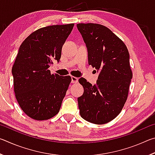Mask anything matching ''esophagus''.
Here are the masks:
<instances>
[{
	"instance_id": "obj_1",
	"label": "esophagus",
	"mask_w": 155,
	"mask_h": 155,
	"mask_svg": "<svg viewBox=\"0 0 155 155\" xmlns=\"http://www.w3.org/2000/svg\"><path fill=\"white\" fill-rule=\"evenodd\" d=\"M71 81L72 83H77L78 81V78L75 77H71Z\"/></svg>"
}]
</instances>
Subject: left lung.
<instances>
[{
	"label": "left lung",
	"mask_w": 155,
	"mask_h": 155,
	"mask_svg": "<svg viewBox=\"0 0 155 155\" xmlns=\"http://www.w3.org/2000/svg\"><path fill=\"white\" fill-rule=\"evenodd\" d=\"M88 52V63L100 72L92 85L84 78L78 98L80 115L86 121L103 124L115 118L127 101L133 77L125 44L106 27L94 23L77 25Z\"/></svg>",
	"instance_id": "8db88e82"
}]
</instances>
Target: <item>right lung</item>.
<instances>
[{"label": "right lung", "instance_id": "add662e5", "mask_svg": "<svg viewBox=\"0 0 155 155\" xmlns=\"http://www.w3.org/2000/svg\"><path fill=\"white\" fill-rule=\"evenodd\" d=\"M74 25L39 28L20 46L12 67L14 92L20 108L31 118L48 120L59 111L71 77L51 74L48 68L54 60L59 61Z\"/></svg>", "mask_w": 155, "mask_h": 155}]
</instances>
